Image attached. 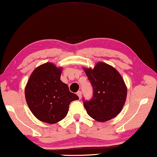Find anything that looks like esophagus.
<instances>
[{"mask_svg":"<svg viewBox=\"0 0 157 157\" xmlns=\"http://www.w3.org/2000/svg\"><path fill=\"white\" fill-rule=\"evenodd\" d=\"M77 94H78V96L79 97V98L81 99V98H82V92H81V91H78V92H77Z\"/></svg>","mask_w":157,"mask_h":157,"instance_id":"34e87169","label":"esophagus"}]
</instances>
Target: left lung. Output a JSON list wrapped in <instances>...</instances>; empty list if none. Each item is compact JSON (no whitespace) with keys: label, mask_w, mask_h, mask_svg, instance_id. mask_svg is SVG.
<instances>
[{"label":"left lung","mask_w":157,"mask_h":157,"mask_svg":"<svg viewBox=\"0 0 157 157\" xmlns=\"http://www.w3.org/2000/svg\"><path fill=\"white\" fill-rule=\"evenodd\" d=\"M93 87V97L84 101L87 114L94 120L104 122L120 113L127 99V88L117 70L98 62L94 68L83 67Z\"/></svg>","instance_id":"obj_1"}]
</instances>
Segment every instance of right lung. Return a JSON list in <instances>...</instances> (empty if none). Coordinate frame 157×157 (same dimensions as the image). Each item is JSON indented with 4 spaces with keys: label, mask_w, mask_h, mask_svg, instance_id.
<instances>
[{
    "label": "right lung",
    "mask_w": 157,
    "mask_h": 157,
    "mask_svg": "<svg viewBox=\"0 0 157 157\" xmlns=\"http://www.w3.org/2000/svg\"><path fill=\"white\" fill-rule=\"evenodd\" d=\"M63 68L52 63L37 67L30 75L25 88L28 107L41 122L56 124L67 115L71 101L79 100L60 80Z\"/></svg>",
    "instance_id": "obj_1"
}]
</instances>
